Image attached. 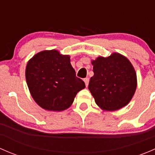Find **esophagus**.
I'll use <instances>...</instances> for the list:
<instances>
[{
    "label": "esophagus",
    "instance_id": "1",
    "mask_svg": "<svg viewBox=\"0 0 155 155\" xmlns=\"http://www.w3.org/2000/svg\"><path fill=\"white\" fill-rule=\"evenodd\" d=\"M84 82H85V85H86V87H87V85H88V82H89L88 78H85V79H84Z\"/></svg>",
    "mask_w": 155,
    "mask_h": 155
}]
</instances>
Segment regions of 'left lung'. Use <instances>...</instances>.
<instances>
[{"instance_id": "8db88e82", "label": "left lung", "mask_w": 155, "mask_h": 155, "mask_svg": "<svg viewBox=\"0 0 155 155\" xmlns=\"http://www.w3.org/2000/svg\"><path fill=\"white\" fill-rule=\"evenodd\" d=\"M94 76L88 89L96 104L107 111L124 107L130 101L137 88V74L130 62L118 53L92 61Z\"/></svg>"}]
</instances>
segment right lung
<instances>
[{
    "mask_svg": "<svg viewBox=\"0 0 155 155\" xmlns=\"http://www.w3.org/2000/svg\"><path fill=\"white\" fill-rule=\"evenodd\" d=\"M25 77L31 94L46 110L63 111L73 104L85 82L76 77L70 56L57 50L37 53L28 63Z\"/></svg>",
    "mask_w": 155,
    "mask_h": 155,
    "instance_id": "add662e5",
    "label": "right lung"
}]
</instances>
